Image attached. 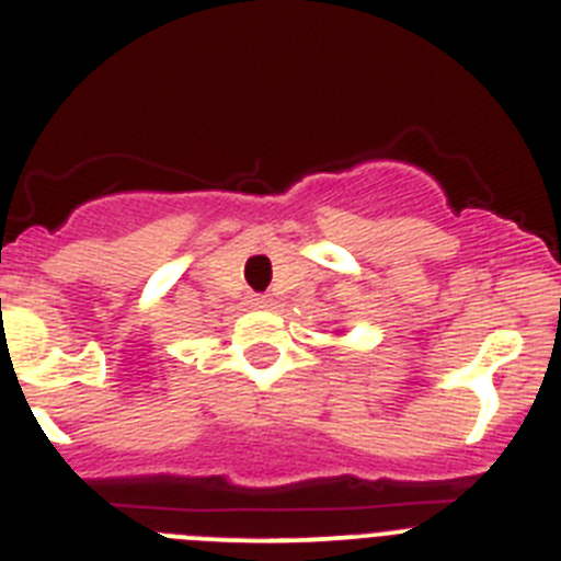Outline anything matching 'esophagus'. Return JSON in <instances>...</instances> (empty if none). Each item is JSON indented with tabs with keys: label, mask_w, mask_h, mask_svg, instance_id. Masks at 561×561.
<instances>
[{
	"label": "esophagus",
	"mask_w": 561,
	"mask_h": 561,
	"mask_svg": "<svg viewBox=\"0 0 561 561\" xmlns=\"http://www.w3.org/2000/svg\"><path fill=\"white\" fill-rule=\"evenodd\" d=\"M251 307L262 310V307H268V299H265V296H251Z\"/></svg>",
	"instance_id": "obj_1"
}]
</instances>
